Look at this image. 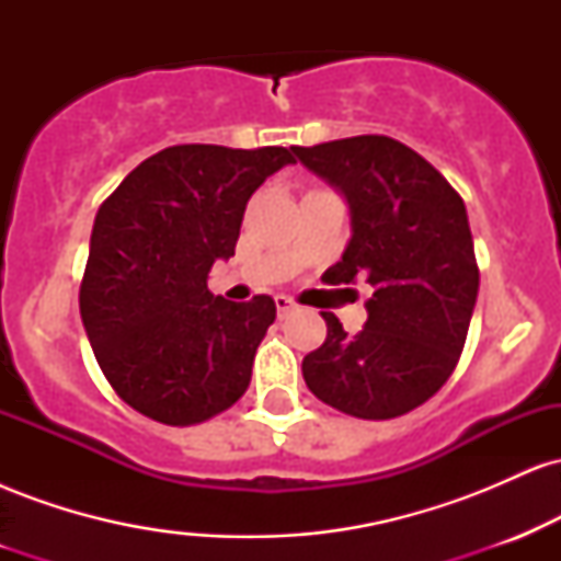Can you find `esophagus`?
<instances>
[{"label": "esophagus", "instance_id": "1", "mask_svg": "<svg viewBox=\"0 0 561 561\" xmlns=\"http://www.w3.org/2000/svg\"><path fill=\"white\" fill-rule=\"evenodd\" d=\"M274 302H276V313H279V319H285L295 308L293 298H287V295H274Z\"/></svg>", "mask_w": 561, "mask_h": 561}]
</instances>
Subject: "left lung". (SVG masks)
I'll return each mask as SVG.
<instances>
[{
	"mask_svg": "<svg viewBox=\"0 0 561 561\" xmlns=\"http://www.w3.org/2000/svg\"><path fill=\"white\" fill-rule=\"evenodd\" d=\"M293 152L351 205L353 237L321 279L375 287L358 334L321 313L327 340L302 358V379L319 401L356 420L409 414L454 375L478 300L465 199L420 152L379 134Z\"/></svg>",
	"mask_w": 561,
	"mask_h": 561,
	"instance_id": "obj_1",
	"label": "left lung"
}]
</instances>
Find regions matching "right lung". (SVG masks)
<instances>
[{"mask_svg":"<svg viewBox=\"0 0 561 561\" xmlns=\"http://www.w3.org/2000/svg\"><path fill=\"white\" fill-rule=\"evenodd\" d=\"M287 147L176 145L141 160L94 218L79 306L111 388L150 420L190 427L244 396L276 302L208 289L234 255L244 205Z\"/></svg>","mask_w":561,"mask_h":561,"instance_id":"1","label":"right lung"}]
</instances>
